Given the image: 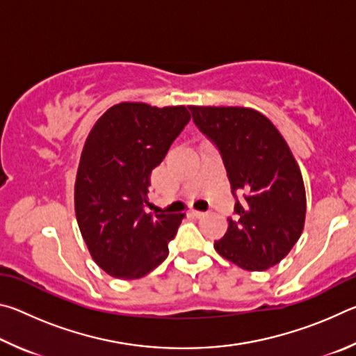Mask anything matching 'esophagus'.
<instances>
[{"label": "esophagus", "mask_w": 356, "mask_h": 356, "mask_svg": "<svg viewBox=\"0 0 356 356\" xmlns=\"http://www.w3.org/2000/svg\"><path fill=\"white\" fill-rule=\"evenodd\" d=\"M190 213H191L193 216H195V218H201V216L206 215V212H201V210H191Z\"/></svg>", "instance_id": "1"}]
</instances>
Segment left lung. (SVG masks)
<instances>
[{
    "mask_svg": "<svg viewBox=\"0 0 356 356\" xmlns=\"http://www.w3.org/2000/svg\"><path fill=\"white\" fill-rule=\"evenodd\" d=\"M190 111L220 152L236 197V216L227 218V232L215 250L250 272L273 267L305 226V185L291 149L275 125L251 108L190 106Z\"/></svg>",
    "mask_w": 356,
    "mask_h": 356,
    "instance_id": "obj_1",
    "label": "left lung"
}]
</instances>
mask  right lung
Listing matches in <instances>:
<instances>
[{"label": "right lung", "instance_id": "add662e5", "mask_svg": "<svg viewBox=\"0 0 356 356\" xmlns=\"http://www.w3.org/2000/svg\"><path fill=\"white\" fill-rule=\"evenodd\" d=\"M188 122L185 106L119 104L84 143L76 221L92 259L114 278H141L168 256L185 213H146L150 174Z\"/></svg>", "mask_w": 356, "mask_h": 356}]
</instances>
